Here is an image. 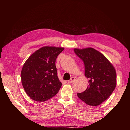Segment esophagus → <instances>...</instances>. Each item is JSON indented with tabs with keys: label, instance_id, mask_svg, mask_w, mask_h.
Instances as JSON below:
<instances>
[{
	"label": "esophagus",
	"instance_id": "34e87169",
	"mask_svg": "<svg viewBox=\"0 0 130 130\" xmlns=\"http://www.w3.org/2000/svg\"><path fill=\"white\" fill-rule=\"evenodd\" d=\"M75 79H76L75 77H72L70 78L69 80L68 81V82L69 83H73L74 80H75Z\"/></svg>",
	"mask_w": 130,
	"mask_h": 130
}]
</instances>
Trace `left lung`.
<instances>
[{"label":"left lung","mask_w":130,"mask_h":130,"mask_svg":"<svg viewBox=\"0 0 130 130\" xmlns=\"http://www.w3.org/2000/svg\"><path fill=\"white\" fill-rule=\"evenodd\" d=\"M74 52L84 62L85 76L89 85L77 96L87 104L97 106L112 93L116 85V74L113 66L104 55L93 48L74 49Z\"/></svg>","instance_id":"1"}]
</instances>
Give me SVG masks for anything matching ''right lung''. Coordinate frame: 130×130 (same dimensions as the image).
Segmentation results:
<instances>
[{
	"label": "right lung",
	"mask_w": 130,
	"mask_h": 130,
	"mask_svg": "<svg viewBox=\"0 0 130 130\" xmlns=\"http://www.w3.org/2000/svg\"><path fill=\"white\" fill-rule=\"evenodd\" d=\"M64 48L45 46L31 55L22 67L21 81L32 100L45 102L56 95L62 83L57 76L56 60Z\"/></svg>",
	"instance_id": "obj_1"
}]
</instances>
